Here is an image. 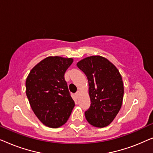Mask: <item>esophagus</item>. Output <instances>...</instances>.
<instances>
[{"mask_svg": "<svg viewBox=\"0 0 153 153\" xmlns=\"http://www.w3.org/2000/svg\"><path fill=\"white\" fill-rule=\"evenodd\" d=\"M79 94H80V92H79V91H77L76 93H75V95H76V97H79Z\"/></svg>", "mask_w": 153, "mask_h": 153, "instance_id": "obj_1", "label": "esophagus"}]
</instances>
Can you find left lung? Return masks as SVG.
I'll return each instance as SVG.
<instances>
[{
    "label": "left lung",
    "instance_id": "8db88e82",
    "mask_svg": "<svg viewBox=\"0 0 153 153\" xmlns=\"http://www.w3.org/2000/svg\"><path fill=\"white\" fill-rule=\"evenodd\" d=\"M76 65L87 76L91 106L85 111L88 122L93 126H107L116 118L123 103L124 87L116 67L105 58H85Z\"/></svg>",
    "mask_w": 153,
    "mask_h": 153
}]
</instances>
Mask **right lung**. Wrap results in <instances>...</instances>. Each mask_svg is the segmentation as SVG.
<instances>
[{"label": "right lung", "mask_w": 153, "mask_h": 153, "mask_svg": "<svg viewBox=\"0 0 153 153\" xmlns=\"http://www.w3.org/2000/svg\"><path fill=\"white\" fill-rule=\"evenodd\" d=\"M72 62V58L47 57L31 70L26 79V95L33 112L51 128L64 125L75 105L64 76Z\"/></svg>", "instance_id": "obj_1"}]
</instances>
